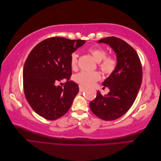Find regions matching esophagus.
Listing matches in <instances>:
<instances>
[{
    "mask_svg": "<svg viewBox=\"0 0 161 161\" xmlns=\"http://www.w3.org/2000/svg\"><path fill=\"white\" fill-rule=\"evenodd\" d=\"M85 90H86V87L83 86L82 85H79V91H80V92H83Z\"/></svg>",
    "mask_w": 161,
    "mask_h": 161,
    "instance_id": "esophagus-1",
    "label": "esophagus"
}]
</instances>
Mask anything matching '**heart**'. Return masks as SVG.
Wrapping results in <instances>:
<instances>
[{
  "label": "heart",
  "mask_w": 161,
  "mask_h": 161,
  "mask_svg": "<svg viewBox=\"0 0 161 161\" xmlns=\"http://www.w3.org/2000/svg\"><path fill=\"white\" fill-rule=\"evenodd\" d=\"M89 52L93 56L96 62L99 63L100 69L106 75L113 73L117 66V60L112 56H107V51L101 47H92L89 48ZM77 55L76 53H72L70 57L71 68L75 70L77 67ZM101 75L99 72H86L82 71L76 74L74 79L80 85L91 86L94 82L101 79Z\"/></svg>",
  "instance_id": "1"
}]
</instances>
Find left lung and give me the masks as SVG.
<instances>
[{
  "label": "left lung",
  "instance_id": "1",
  "mask_svg": "<svg viewBox=\"0 0 161 161\" xmlns=\"http://www.w3.org/2000/svg\"><path fill=\"white\" fill-rule=\"evenodd\" d=\"M98 43L108 44L116 53L117 66L104 80L108 94L97 92L96 98L89 103L96 116L105 121L118 119L133 105L142 80V69L137 52L128 43L115 37L101 39Z\"/></svg>",
  "mask_w": 161,
  "mask_h": 161
}]
</instances>
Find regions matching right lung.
Segmentation results:
<instances>
[{
	"mask_svg": "<svg viewBox=\"0 0 161 161\" xmlns=\"http://www.w3.org/2000/svg\"><path fill=\"white\" fill-rule=\"evenodd\" d=\"M85 42L50 37L39 43L29 54L23 72L24 93L31 108L42 118L54 120L69 110L79 91V85L69 80L70 57ZM64 78L67 81L63 88L55 85Z\"/></svg>",
	"mask_w": 161,
	"mask_h": 161,
	"instance_id": "right-lung-1",
	"label": "right lung"
}]
</instances>
